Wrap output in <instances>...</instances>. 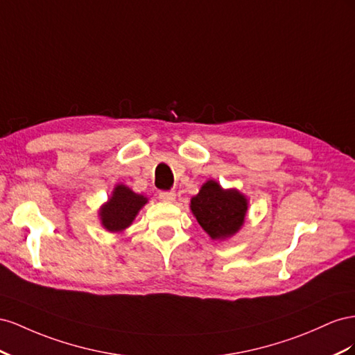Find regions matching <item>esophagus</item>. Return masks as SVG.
I'll use <instances>...</instances> for the list:
<instances>
[{"instance_id": "obj_1", "label": "esophagus", "mask_w": 355, "mask_h": 355, "mask_svg": "<svg viewBox=\"0 0 355 355\" xmlns=\"http://www.w3.org/2000/svg\"><path fill=\"white\" fill-rule=\"evenodd\" d=\"M159 199L164 200V202H174L175 200V193L172 190L168 191H160L159 193Z\"/></svg>"}]
</instances>
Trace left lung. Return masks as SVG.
I'll use <instances>...</instances> for the list:
<instances>
[{
    "mask_svg": "<svg viewBox=\"0 0 355 355\" xmlns=\"http://www.w3.org/2000/svg\"><path fill=\"white\" fill-rule=\"evenodd\" d=\"M190 209L211 239H226L244 225L248 200L239 190H225L217 181L208 180L191 198Z\"/></svg>",
    "mask_w": 355,
    "mask_h": 355,
    "instance_id": "1",
    "label": "left lung"
}]
</instances>
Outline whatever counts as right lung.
<instances>
[{
	"label": "right lung",
	"mask_w": 355,
	"mask_h": 355,
	"mask_svg": "<svg viewBox=\"0 0 355 355\" xmlns=\"http://www.w3.org/2000/svg\"><path fill=\"white\" fill-rule=\"evenodd\" d=\"M147 198L138 195L125 184H117L108 202L101 207V225L108 232L119 234L128 229L135 220L139 209L147 204Z\"/></svg>",
	"instance_id": "add662e5"
}]
</instances>
